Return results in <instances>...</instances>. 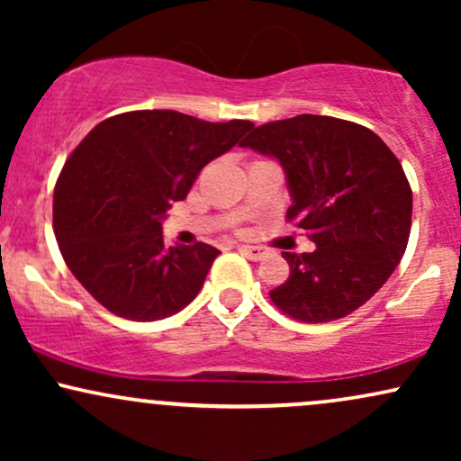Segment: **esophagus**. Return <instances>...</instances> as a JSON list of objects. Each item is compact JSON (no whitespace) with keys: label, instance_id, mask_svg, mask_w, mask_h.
<instances>
[{"label":"esophagus","instance_id":"1","mask_svg":"<svg viewBox=\"0 0 461 461\" xmlns=\"http://www.w3.org/2000/svg\"><path fill=\"white\" fill-rule=\"evenodd\" d=\"M238 251H240L242 256L249 258V260H253V262L262 260V258L268 256V249H264V247H253V245H240V247H238Z\"/></svg>","mask_w":461,"mask_h":461}]
</instances>
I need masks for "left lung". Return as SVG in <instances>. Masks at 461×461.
<instances>
[{
  "label": "left lung",
  "instance_id": "obj_1",
  "mask_svg": "<svg viewBox=\"0 0 461 461\" xmlns=\"http://www.w3.org/2000/svg\"><path fill=\"white\" fill-rule=\"evenodd\" d=\"M240 145L282 164L288 219L316 242L312 253H284L290 277L271 290L273 303L303 322L356 312L388 282L410 240L401 162L364 125L319 114L260 125Z\"/></svg>",
  "mask_w": 461,
  "mask_h": 461
}]
</instances>
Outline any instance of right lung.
Segmentation results:
<instances>
[{
	"instance_id": "right-lung-1",
	"label": "right lung",
	"mask_w": 461,
	"mask_h": 461,
	"mask_svg": "<svg viewBox=\"0 0 461 461\" xmlns=\"http://www.w3.org/2000/svg\"><path fill=\"white\" fill-rule=\"evenodd\" d=\"M253 130L176 110L110 116L76 147L54 190V231L93 299L128 321H160L197 297L219 249L167 247L162 221L199 171Z\"/></svg>"
}]
</instances>
